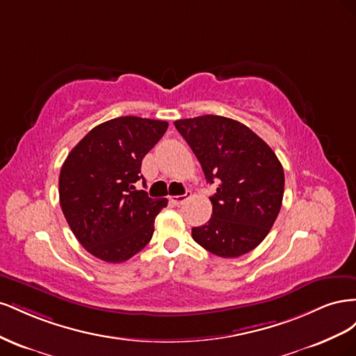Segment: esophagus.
Returning <instances> with one entry per match:
<instances>
[{
  "mask_svg": "<svg viewBox=\"0 0 356 356\" xmlns=\"http://www.w3.org/2000/svg\"><path fill=\"white\" fill-rule=\"evenodd\" d=\"M188 199H190V191H187L186 195H182V196H172V197H169V200L174 203V204H177V207H179V204L187 202Z\"/></svg>",
  "mask_w": 356,
  "mask_h": 356,
  "instance_id": "34e87169",
  "label": "esophagus"
}]
</instances>
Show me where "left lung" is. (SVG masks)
Masks as SVG:
<instances>
[{
  "label": "left lung",
  "mask_w": 356,
  "mask_h": 356,
  "mask_svg": "<svg viewBox=\"0 0 356 356\" xmlns=\"http://www.w3.org/2000/svg\"><path fill=\"white\" fill-rule=\"evenodd\" d=\"M177 131L196 154L208 182L218 181L211 196V220L193 227L204 250L234 258L252 251L270 232L284 197V168L250 127L221 115L177 120Z\"/></svg>",
  "instance_id": "left-lung-1"
}]
</instances>
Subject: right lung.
I'll return each instance as SVG.
<instances>
[{
    "mask_svg": "<svg viewBox=\"0 0 356 356\" xmlns=\"http://www.w3.org/2000/svg\"><path fill=\"white\" fill-rule=\"evenodd\" d=\"M168 122L135 115L101 123L75 145L59 175V202L83 248L106 263H123L152 241L168 199L136 190L141 163Z\"/></svg>",
    "mask_w": 356,
    "mask_h": 356,
    "instance_id": "obj_1",
    "label": "right lung"
}]
</instances>
